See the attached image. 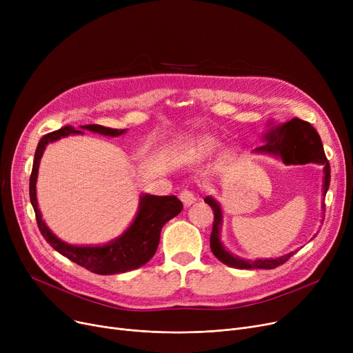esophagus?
Masks as SVG:
<instances>
[{"label": "esophagus", "mask_w": 353, "mask_h": 353, "mask_svg": "<svg viewBox=\"0 0 353 353\" xmlns=\"http://www.w3.org/2000/svg\"><path fill=\"white\" fill-rule=\"evenodd\" d=\"M180 200L183 201V205L184 206H192L193 203L197 200V197H196V194L192 192V190H188V189H184L181 193H180Z\"/></svg>", "instance_id": "1"}]
</instances>
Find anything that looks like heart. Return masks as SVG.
Here are the masks:
<instances>
[{
  "instance_id": "b5f03b06",
  "label": "heart",
  "mask_w": 353,
  "mask_h": 353,
  "mask_svg": "<svg viewBox=\"0 0 353 353\" xmlns=\"http://www.w3.org/2000/svg\"><path fill=\"white\" fill-rule=\"evenodd\" d=\"M220 147V141L213 136H197L190 143V153L193 157L206 159L213 156Z\"/></svg>"
}]
</instances>
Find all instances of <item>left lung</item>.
<instances>
[{"mask_svg":"<svg viewBox=\"0 0 353 353\" xmlns=\"http://www.w3.org/2000/svg\"><path fill=\"white\" fill-rule=\"evenodd\" d=\"M265 140L266 144L254 148L256 153L279 156L285 164H306L312 161L323 164L325 176L322 196H326L330 183V165L325 156L322 140L310 123L303 121L298 117L292 119L290 121H286L272 130L270 133L266 134ZM205 201L213 209L214 214L213 229L210 234V249L221 263L236 269H274L288 262L294 254V252H290L276 259H256V261H246V259L233 256L220 242V228L221 220H223L220 205L210 196L205 197ZM322 210L325 212L323 203Z\"/></svg>","mask_w":353,"mask_h":353,"instance_id":"8db88e82","label":"left lung"}]
</instances>
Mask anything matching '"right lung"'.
I'll use <instances>...</instances> for the list:
<instances>
[{
  "label": "right lung",
  "mask_w": 353,
  "mask_h": 353,
  "mask_svg": "<svg viewBox=\"0 0 353 353\" xmlns=\"http://www.w3.org/2000/svg\"><path fill=\"white\" fill-rule=\"evenodd\" d=\"M81 128L110 137H117L127 132L125 128L119 130L99 124H87L81 125ZM70 134H83V132L71 125H65L60 130H55L52 133L46 134L40 140L35 150L32 172L30 176V200L35 212L37 225H39L43 237L52 249L70 259L71 262L83 266L92 273L116 274L141 268L154 256L160 242V232L163 226L183 210V203L176 196L141 194L136 219L117 239L111 240V242L103 246H74L63 242L61 239H59L47 228L46 221L43 220L39 203H37L35 183L37 176H39L40 160L47 144Z\"/></svg>",
  "instance_id": "obj_1"
}]
</instances>
